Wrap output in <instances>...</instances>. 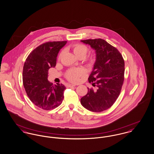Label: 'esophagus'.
<instances>
[{
	"label": "esophagus",
	"mask_w": 154,
	"mask_h": 154,
	"mask_svg": "<svg viewBox=\"0 0 154 154\" xmlns=\"http://www.w3.org/2000/svg\"><path fill=\"white\" fill-rule=\"evenodd\" d=\"M68 86H69V87H75V86H76L75 85H73V84H69Z\"/></svg>",
	"instance_id": "obj_1"
}]
</instances>
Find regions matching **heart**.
I'll return each mask as SVG.
<instances>
[{"label": "heart", "instance_id": "heart-1", "mask_svg": "<svg viewBox=\"0 0 154 154\" xmlns=\"http://www.w3.org/2000/svg\"><path fill=\"white\" fill-rule=\"evenodd\" d=\"M72 49L74 54L79 58H84L87 54L89 48L85 45L82 43H75L72 45ZM64 50L61 51L58 54V58L60 60L64 54ZM96 60L95 55H91L87 58V61L89 65H93ZM85 71L81 68H73L68 70L65 73V77L68 81L72 82H78L79 81L80 78L85 75Z\"/></svg>", "mask_w": 154, "mask_h": 154}]
</instances>
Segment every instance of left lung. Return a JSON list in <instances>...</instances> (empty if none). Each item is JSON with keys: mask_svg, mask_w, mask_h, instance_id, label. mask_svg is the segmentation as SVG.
Wrapping results in <instances>:
<instances>
[{"mask_svg": "<svg viewBox=\"0 0 154 154\" xmlns=\"http://www.w3.org/2000/svg\"><path fill=\"white\" fill-rule=\"evenodd\" d=\"M96 50V61L88 81L97 90L88 89L81 99L85 108L100 112L109 108L119 97L124 81L125 61L121 53L102 39L81 41Z\"/></svg>", "mask_w": 154, "mask_h": 154, "instance_id": "left-lung-1", "label": "left lung"}]
</instances>
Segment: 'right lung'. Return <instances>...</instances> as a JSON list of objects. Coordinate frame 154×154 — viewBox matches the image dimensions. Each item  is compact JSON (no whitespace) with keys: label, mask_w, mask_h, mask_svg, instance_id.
Listing matches in <instances>:
<instances>
[{"label":"right lung","mask_w":154,"mask_h":154,"mask_svg":"<svg viewBox=\"0 0 154 154\" xmlns=\"http://www.w3.org/2000/svg\"><path fill=\"white\" fill-rule=\"evenodd\" d=\"M66 42L44 43L32 51L25 60L23 72L25 91L33 103L42 109H53L64 99L65 86L54 85L48 78L49 69L55 67L58 53Z\"/></svg>","instance_id":"add662e5"}]
</instances>
